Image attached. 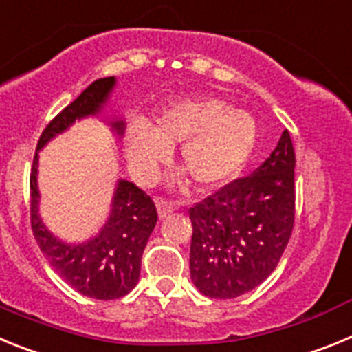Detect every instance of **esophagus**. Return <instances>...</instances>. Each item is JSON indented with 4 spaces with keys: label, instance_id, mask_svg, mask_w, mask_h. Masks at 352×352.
Wrapping results in <instances>:
<instances>
[{
    "label": "esophagus",
    "instance_id": "1",
    "mask_svg": "<svg viewBox=\"0 0 352 352\" xmlns=\"http://www.w3.org/2000/svg\"><path fill=\"white\" fill-rule=\"evenodd\" d=\"M157 211H158V217H160V220L167 219L170 213L174 211V206L170 203H167V201H157Z\"/></svg>",
    "mask_w": 352,
    "mask_h": 352
}]
</instances>
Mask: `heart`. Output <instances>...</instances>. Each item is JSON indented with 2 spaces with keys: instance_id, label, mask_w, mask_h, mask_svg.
Returning <instances> with one entry per match:
<instances>
[{
  "instance_id": "heart-1",
  "label": "heart",
  "mask_w": 352,
  "mask_h": 352,
  "mask_svg": "<svg viewBox=\"0 0 352 352\" xmlns=\"http://www.w3.org/2000/svg\"><path fill=\"white\" fill-rule=\"evenodd\" d=\"M178 144L179 162L197 188L213 190L247 166L257 144V123L220 96L179 98L162 109L153 125L144 120L130 123L125 138L130 169L139 178H151Z\"/></svg>"
}]
</instances>
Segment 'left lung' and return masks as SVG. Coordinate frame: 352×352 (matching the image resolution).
<instances>
[{
    "instance_id": "8db88e82",
    "label": "left lung",
    "mask_w": 352,
    "mask_h": 352,
    "mask_svg": "<svg viewBox=\"0 0 352 352\" xmlns=\"http://www.w3.org/2000/svg\"><path fill=\"white\" fill-rule=\"evenodd\" d=\"M294 148L287 130L256 173L190 208V276L208 298L231 300L263 284L294 223Z\"/></svg>"
}]
</instances>
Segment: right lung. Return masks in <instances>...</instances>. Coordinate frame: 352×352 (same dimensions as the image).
Listing matches in <instances>:
<instances>
[{
	"label": "right lung",
	"instance_id": "1",
	"mask_svg": "<svg viewBox=\"0 0 352 352\" xmlns=\"http://www.w3.org/2000/svg\"><path fill=\"white\" fill-rule=\"evenodd\" d=\"M116 84V77L95 80L49 123L40 135L30 178L31 227L40 250L70 287L95 300H116L135 287L142 252L157 226L155 204L141 188L120 178L107 219L98 232L79 243L65 241L40 217L38 153L52 139L70 130L76 121L86 118H100L116 139H121L125 133V118L118 113L105 114Z\"/></svg>",
	"mask_w": 352,
	"mask_h": 352
}]
</instances>
